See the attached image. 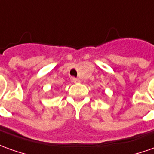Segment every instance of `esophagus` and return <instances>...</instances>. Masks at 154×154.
<instances>
[{
	"instance_id": "34e87169",
	"label": "esophagus",
	"mask_w": 154,
	"mask_h": 154,
	"mask_svg": "<svg viewBox=\"0 0 154 154\" xmlns=\"http://www.w3.org/2000/svg\"><path fill=\"white\" fill-rule=\"evenodd\" d=\"M72 81L73 82L77 83V82H80V79H79V78H76V77H73Z\"/></svg>"
}]
</instances>
